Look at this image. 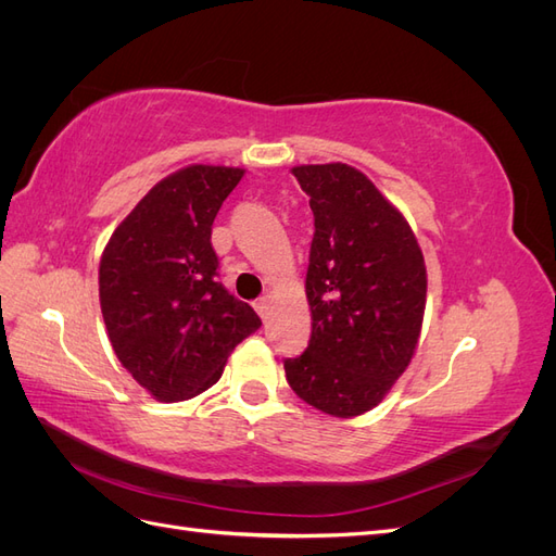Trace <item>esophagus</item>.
I'll use <instances>...</instances> for the list:
<instances>
[{
  "label": "esophagus",
  "mask_w": 556,
  "mask_h": 556,
  "mask_svg": "<svg viewBox=\"0 0 556 556\" xmlns=\"http://www.w3.org/2000/svg\"><path fill=\"white\" fill-rule=\"evenodd\" d=\"M268 308H271V299H268V296H262V299H257V301H255V311L260 313V317H262V319H266Z\"/></svg>",
  "instance_id": "obj_1"
}]
</instances>
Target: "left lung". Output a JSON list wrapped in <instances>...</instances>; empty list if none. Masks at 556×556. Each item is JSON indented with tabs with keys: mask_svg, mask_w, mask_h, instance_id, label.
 Returning <instances> with one entry per match:
<instances>
[{
	"mask_svg": "<svg viewBox=\"0 0 556 556\" xmlns=\"http://www.w3.org/2000/svg\"><path fill=\"white\" fill-rule=\"evenodd\" d=\"M315 233L304 355L285 359L299 399L333 417L376 408L406 371L427 306V266L406 217L343 162L294 166Z\"/></svg>",
	"mask_w": 556,
	"mask_h": 556,
	"instance_id": "8db88e82",
	"label": "left lung"
}]
</instances>
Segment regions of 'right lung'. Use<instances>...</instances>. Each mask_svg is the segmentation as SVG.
Returning a JSON list of instances; mask_svg holds the SVG:
<instances>
[{
  "mask_svg": "<svg viewBox=\"0 0 556 556\" xmlns=\"http://www.w3.org/2000/svg\"><path fill=\"white\" fill-rule=\"evenodd\" d=\"M243 174L190 164L162 178L115 227L99 262V304L115 357L162 403L206 392L231 350L262 327L215 280L211 245L215 215Z\"/></svg>",
  "mask_w": 556,
  "mask_h": 556,
  "instance_id": "obj_1",
  "label": "right lung"
}]
</instances>
